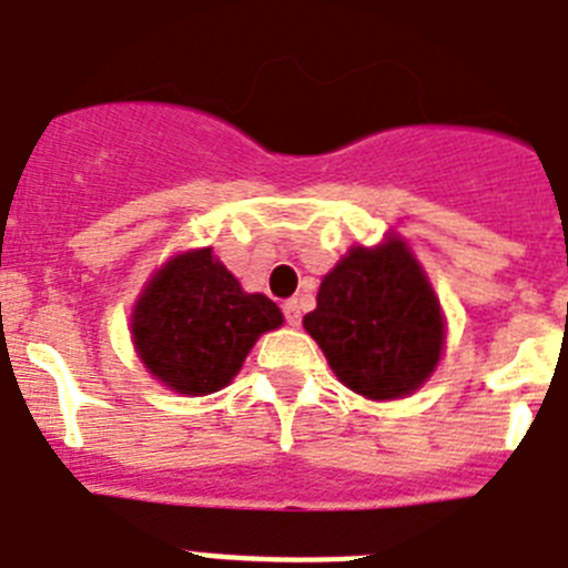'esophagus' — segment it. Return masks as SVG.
<instances>
[{
    "instance_id": "obj_1",
    "label": "esophagus",
    "mask_w": 568,
    "mask_h": 568,
    "mask_svg": "<svg viewBox=\"0 0 568 568\" xmlns=\"http://www.w3.org/2000/svg\"><path fill=\"white\" fill-rule=\"evenodd\" d=\"M281 310H284V318H287V324H290V327H298V324H301V307H298V301H287V304H284V307H281Z\"/></svg>"
}]
</instances>
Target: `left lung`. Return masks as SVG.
Returning <instances> with one entry per match:
<instances>
[{"label": "left lung", "instance_id": "left-lung-1", "mask_svg": "<svg viewBox=\"0 0 568 568\" xmlns=\"http://www.w3.org/2000/svg\"><path fill=\"white\" fill-rule=\"evenodd\" d=\"M304 327L341 384L378 400L418 389L444 346L438 298L400 241L349 250L321 281L318 307L304 315Z\"/></svg>", "mask_w": 568, "mask_h": 568}]
</instances>
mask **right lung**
Listing matches in <instances>:
<instances>
[{"instance_id": "right-lung-1", "label": "right lung", "mask_w": 568, "mask_h": 568, "mask_svg": "<svg viewBox=\"0 0 568 568\" xmlns=\"http://www.w3.org/2000/svg\"><path fill=\"white\" fill-rule=\"evenodd\" d=\"M281 321L273 301L244 293L207 247L175 255L153 275L135 304L133 341L170 389L207 395L233 381L258 335Z\"/></svg>"}]
</instances>
